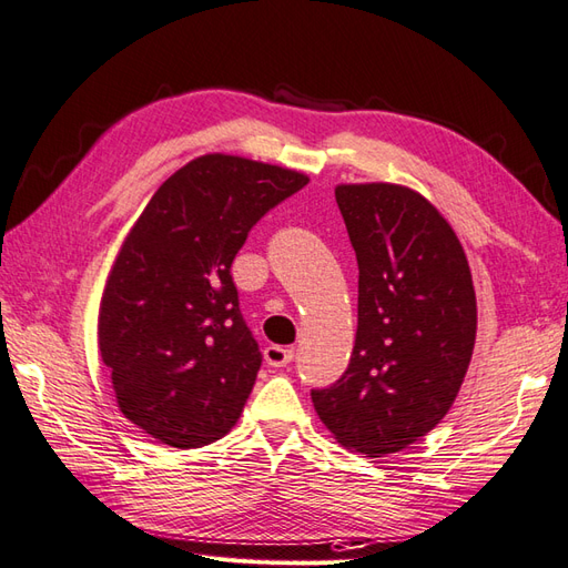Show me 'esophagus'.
Masks as SVG:
<instances>
[{"label": "esophagus", "mask_w": 568, "mask_h": 568, "mask_svg": "<svg viewBox=\"0 0 568 568\" xmlns=\"http://www.w3.org/2000/svg\"><path fill=\"white\" fill-rule=\"evenodd\" d=\"M292 358H294L292 347H280V344H270V347H265V362L272 368H282L286 364H292Z\"/></svg>", "instance_id": "esophagus-1"}]
</instances>
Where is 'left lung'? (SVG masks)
Instances as JSON below:
<instances>
[{
  "label": "left lung",
  "instance_id": "obj_1",
  "mask_svg": "<svg viewBox=\"0 0 568 568\" xmlns=\"http://www.w3.org/2000/svg\"><path fill=\"white\" fill-rule=\"evenodd\" d=\"M358 265L349 366L311 390L344 448L383 458L426 436L458 397L473 358L477 301L463 245L419 192L337 185Z\"/></svg>",
  "mask_w": 568,
  "mask_h": 568
}]
</instances>
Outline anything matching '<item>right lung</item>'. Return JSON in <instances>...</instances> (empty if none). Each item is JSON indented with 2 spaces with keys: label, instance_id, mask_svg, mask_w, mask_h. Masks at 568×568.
Returning <instances> with one entry per match:
<instances>
[{
  "label": "right lung",
  "instance_id": "obj_1",
  "mask_svg": "<svg viewBox=\"0 0 568 568\" xmlns=\"http://www.w3.org/2000/svg\"><path fill=\"white\" fill-rule=\"evenodd\" d=\"M308 178L206 154L175 171L124 239L99 313L120 412L151 438L200 448L239 422L262 354L231 265L247 233Z\"/></svg>",
  "mask_w": 568,
  "mask_h": 568
}]
</instances>
